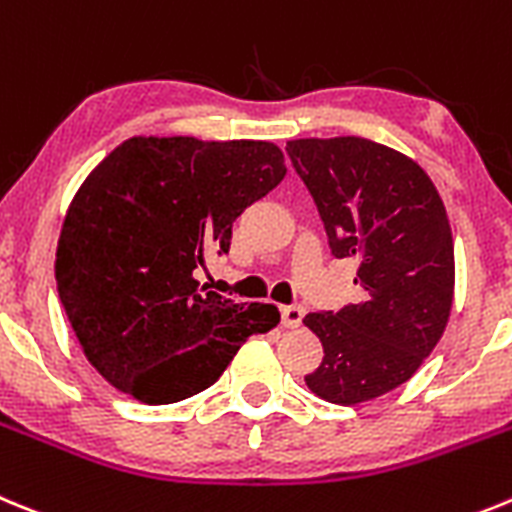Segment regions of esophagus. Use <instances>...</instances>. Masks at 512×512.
Listing matches in <instances>:
<instances>
[{"label": "esophagus", "instance_id": "34e87169", "mask_svg": "<svg viewBox=\"0 0 512 512\" xmlns=\"http://www.w3.org/2000/svg\"><path fill=\"white\" fill-rule=\"evenodd\" d=\"M280 321L285 329H296L303 321V308L301 306H283L280 308Z\"/></svg>", "mask_w": 512, "mask_h": 512}]
</instances>
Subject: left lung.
<instances>
[{
  "instance_id": "1",
  "label": "left lung",
  "mask_w": 512,
  "mask_h": 512,
  "mask_svg": "<svg viewBox=\"0 0 512 512\" xmlns=\"http://www.w3.org/2000/svg\"><path fill=\"white\" fill-rule=\"evenodd\" d=\"M324 222L336 260L354 257L362 301L308 313L324 344L306 385L354 405L411 380L449 321L454 242L444 201L418 163L365 137L285 145Z\"/></svg>"
}]
</instances>
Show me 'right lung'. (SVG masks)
<instances>
[{"label": "right lung", "mask_w": 512, "mask_h": 512, "mask_svg": "<svg viewBox=\"0 0 512 512\" xmlns=\"http://www.w3.org/2000/svg\"><path fill=\"white\" fill-rule=\"evenodd\" d=\"M262 140L130 137L101 160L63 219L55 280L86 359L150 405L214 385L247 336L278 326L270 303L199 288L193 270L227 255L232 224L285 178Z\"/></svg>", "instance_id": "add662e5"}]
</instances>
